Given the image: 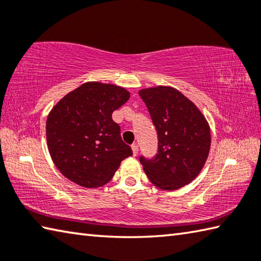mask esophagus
Returning a JSON list of instances; mask_svg holds the SVG:
<instances>
[{"label": "esophagus", "mask_w": 261, "mask_h": 261, "mask_svg": "<svg viewBox=\"0 0 261 261\" xmlns=\"http://www.w3.org/2000/svg\"><path fill=\"white\" fill-rule=\"evenodd\" d=\"M131 148H132V153H134V156H137V155H138V150H139L138 146H137V145L135 144V145H132V146H131Z\"/></svg>", "instance_id": "1"}]
</instances>
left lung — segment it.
Here are the masks:
<instances>
[{"instance_id":"1","label":"left lung","mask_w":261,"mask_h":261,"mask_svg":"<svg viewBox=\"0 0 261 261\" xmlns=\"http://www.w3.org/2000/svg\"><path fill=\"white\" fill-rule=\"evenodd\" d=\"M158 131L155 159L140 162L150 182L163 191H176L192 182L206 162L211 146L210 126L195 103L165 85L141 89Z\"/></svg>"}]
</instances>
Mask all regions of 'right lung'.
I'll list each match as a JSON object with an SVG mask.
<instances>
[{
  "instance_id": "add662e5",
  "label": "right lung",
  "mask_w": 261,
  "mask_h": 261,
  "mask_svg": "<svg viewBox=\"0 0 261 261\" xmlns=\"http://www.w3.org/2000/svg\"><path fill=\"white\" fill-rule=\"evenodd\" d=\"M129 98L130 92L118 85L87 82L52 107L46 143L63 176L85 188L100 187L113 178L122 161L132 155L112 118Z\"/></svg>"
}]
</instances>
